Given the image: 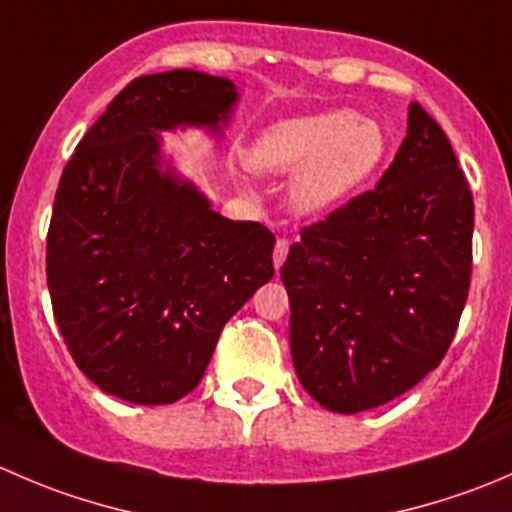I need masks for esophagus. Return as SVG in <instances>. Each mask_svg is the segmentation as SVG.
<instances>
[{
    "instance_id": "1",
    "label": "esophagus",
    "mask_w": 512,
    "mask_h": 512,
    "mask_svg": "<svg viewBox=\"0 0 512 512\" xmlns=\"http://www.w3.org/2000/svg\"><path fill=\"white\" fill-rule=\"evenodd\" d=\"M287 252H289V240H285V237H280V240L275 242V252H272V262H275V270H280V267L285 265Z\"/></svg>"
}]
</instances>
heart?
I'll return each mask as SVG.
<instances>
[{
  "mask_svg": "<svg viewBox=\"0 0 512 512\" xmlns=\"http://www.w3.org/2000/svg\"><path fill=\"white\" fill-rule=\"evenodd\" d=\"M384 128L349 108L292 116L267 126L245 151L262 175H292L289 198L302 213H322L369 183L384 165Z\"/></svg>",
  "mask_w": 512,
  "mask_h": 512,
  "instance_id": "1",
  "label": "heart"
}]
</instances>
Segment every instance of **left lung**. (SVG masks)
<instances>
[{"mask_svg":"<svg viewBox=\"0 0 512 512\" xmlns=\"http://www.w3.org/2000/svg\"><path fill=\"white\" fill-rule=\"evenodd\" d=\"M473 195L446 133L418 103L374 190L289 247V349L334 414L376 409L446 356L471 287Z\"/></svg>","mask_w":512,"mask_h":512,"instance_id":"obj_1","label":"left lung"}]
</instances>
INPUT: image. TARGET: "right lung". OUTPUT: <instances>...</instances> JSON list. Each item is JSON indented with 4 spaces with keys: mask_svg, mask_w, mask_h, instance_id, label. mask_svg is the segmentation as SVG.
<instances>
[{
    "mask_svg": "<svg viewBox=\"0 0 512 512\" xmlns=\"http://www.w3.org/2000/svg\"><path fill=\"white\" fill-rule=\"evenodd\" d=\"M235 84L193 69L138 76L61 173L46 237L51 307L76 366L141 406L203 379L227 319L272 280L275 235L210 208L163 153V131L223 136Z\"/></svg>",
    "mask_w": 512,
    "mask_h": 512,
    "instance_id": "right-lung-1",
    "label": "right lung"
}]
</instances>
